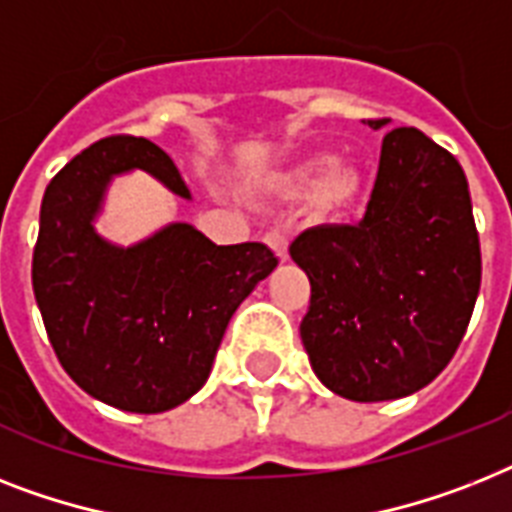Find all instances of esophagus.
Masks as SVG:
<instances>
[{
    "instance_id": "1",
    "label": "esophagus",
    "mask_w": 512,
    "mask_h": 512,
    "mask_svg": "<svg viewBox=\"0 0 512 512\" xmlns=\"http://www.w3.org/2000/svg\"><path fill=\"white\" fill-rule=\"evenodd\" d=\"M265 244L276 252V257L281 260V263L289 260V239H286L284 231H270V234L265 236Z\"/></svg>"
}]
</instances>
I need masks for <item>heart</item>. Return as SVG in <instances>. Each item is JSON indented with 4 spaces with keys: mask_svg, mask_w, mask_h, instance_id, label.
<instances>
[{
    "mask_svg": "<svg viewBox=\"0 0 512 512\" xmlns=\"http://www.w3.org/2000/svg\"><path fill=\"white\" fill-rule=\"evenodd\" d=\"M363 178L347 165H331V157L302 160L284 170L273 181V194L281 199H302L315 189V199L323 210H342L360 194Z\"/></svg>",
    "mask_w": 512,
    "mask_h": 512,
    "instance_id": "b5f03b06",
    "label": "heart"
}]
</instances>
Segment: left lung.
<instances>
[{
	"instance_id": "left-lung-1",
	"label": "left lung",
	"mask_w": 512,
	"mask_h": 512,
	"mask_svg": "<svg viewBox=\"0 0 512 512\" xmlns=\"http://www.w3.org/2000/svg\"><path fill=\"white\" fill-rule=\"evenodd\" d=\"M289 255L310 278L299 336L321 384L352 402L418 392L452 360L479 297L460 162L418 128H394L363 220L307 228Z\"/></svg>"
}]
</instances>
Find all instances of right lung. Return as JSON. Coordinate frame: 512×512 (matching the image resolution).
<instances>
[{
  "label": "right lung",
  "mask_w": 512,
  "mask_h": 512,
  "mask_svg": "<svg viewBox=\"0 0 512 512\" xmlns=\"http://www.w3.org/2000/svg\"><path fill=\"white\" fill-rule=\"evenodd\" d=\"M134 170L191 199L152 141L91 144L44 191L33 294L62 368L83 392L149 415L184 405L205 386L228 321L278 257L260 242L218 247L184 220L128 247L105 239L97 220L107 191Z\"/></svg>",
  "instance_id": "right-lung-1"
}]
</instances>
